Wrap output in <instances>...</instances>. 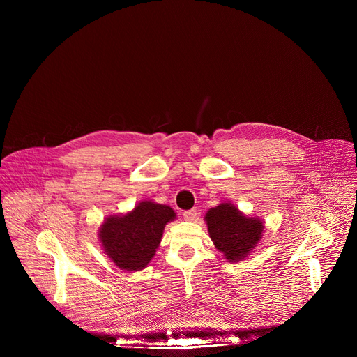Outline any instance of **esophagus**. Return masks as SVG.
<instances>
[{"label":"esophagus","mask_w":357,"mask_h":357,"mask_svg":"<svg viewBox=\"0 0 357 357\" xmlns=\"http://www.w3.org/2000/svg\"><path fill=\"white\" fill-rule=\"evenodd\" d=\"M182 215H183L185 220L193 222L196 219V216H197V212H196V209H189V211H185Z\"/></svg>","instance_id":"34e87169"}]
</instances>
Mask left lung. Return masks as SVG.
I'll return each instance as SVG.
<instances>
[{"label": "left lung", "instance_id": "1", "mask_svg": "<svg viewBox=\"0 0 357 357\" xmlns=\"http://www.w3.org/2000/svg\"><path fill=\"white\" fill-rule=\"evenodd\" d=\"M209 236L229 261H240L259 243L264 225L256 218H245L230 203H222L206 213Z\"/></svg>", "mask_w": 357, "mask_h": 357}]
</instances>
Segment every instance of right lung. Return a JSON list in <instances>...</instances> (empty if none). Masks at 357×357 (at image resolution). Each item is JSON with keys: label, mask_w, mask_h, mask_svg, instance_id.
<instances>
[{"label": "right lung", "mask_w": 357, "mask_h": 357, "mask_svg": "<svg viewBox=\"0 0 357 357\" xmlns=\"http://www.w3.org/2000/svg\"><path fill=\"white\" fill-rule=\"evenodd\" d=\"M174 219L169 206L145 200L124 216L109 218L100 229V241L117 267L142 270L154 257L165 225Z\"/></svg>", "instance_id": "right-lung-1"}]
</instances>
